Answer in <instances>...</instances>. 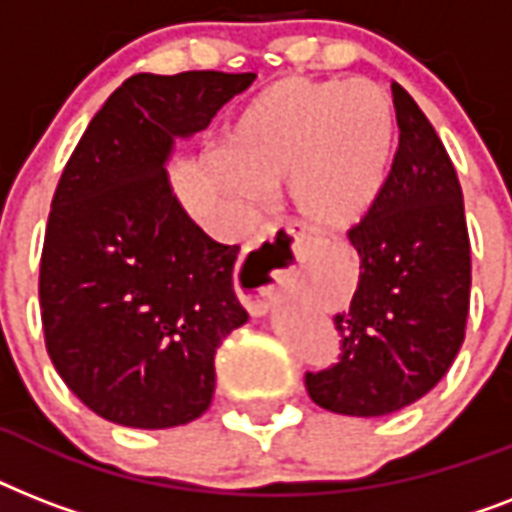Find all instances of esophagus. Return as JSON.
<instances>
[{"label": "esophagus", "mask_w": 512, "mask_h": 512, "mask_svg": "<svg viewBox=\"0 0 512 512\" xmlns=\"http://www.w3.org/2000/svg\"><path fill=\"white\" fill-rule=\"evenodd\" d=\"M273 233H287L292 239H303L305 233L295 225H279L271 228ZM279 271H271L265 263V255L260 249L247 247L241 252L239 263H236V292H239L241 303L247 305L255 316H263L276 300H279Z\"/></svg>", "instance_id": "esophagus-1"}]
</instances>
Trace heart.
I'll return each instance as SVG.
<instances>
[{
    "mask_svg": "<svg viewBox=\"0 0 512 512\" xmlns=\"http://www.w3.org/2000/svg\"><path fill=\"white\" fill-rule=\"evenodd\" d=\"M396 111L369 79L289 76L268 84L225 132L223 191L255 207L287 185L308 223L342 228L361 220L380 196L393 159Z\"/></svg>",
    "mask_w": 512,
    "mask_h": 512,
    "instance_id": "b5f03b06",
    "label": "heart"
}]
</instances>
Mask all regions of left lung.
Segmentation results:
<instances>
[{
	"instance_id": "8db88e82",
	"label": "left lung",
	"mask_w": 512,
	"mask_h": 512,
	"mask_svg": "<svg viewBox=\"0 0 512 512\" xmlns=\"http://www.w3.org/2000/svg\"><path fill=\"white\" fill-rule=\"evenodd\" d=\"M398 148L380 196L348 231L361 257L350 308L337 313L340 361L305 372L308 396L335 414L382 417L449 372L470 311V239L462 188L414 98L390 84Z\"/></svg>"
}]
</instances>
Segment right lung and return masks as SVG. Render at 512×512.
<instances>
[{"instance_id": "right-lung-1", "label": "right lung", "mask_w": 512, "mask_h": 512, "mask_svg": "<svg viewBox=\"0 0 512 512\" xmlns=\"http://www.w3.org/2000/svg\"><path fill=\"white\" fill-rule=\"evenodd\" d=\"M255 74H135L92 116L52 196L39 265L44 345L68 390L124 428L207 412L215 353L247 311L239 247L185 215L164 164Z\"/></svg>"}]
</instances>
